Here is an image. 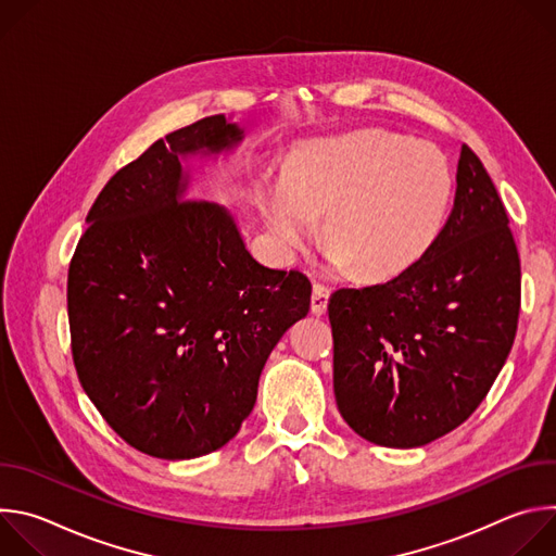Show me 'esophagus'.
I'll use <instances>...</instances> for the list:
<instances>
[{
	"mask_svg": "<svg viewBox=\"0 0 556 556\" xmlns=\"http://www.w3.org/2000/svg\"><path fill=\"white\" fill-rule=\"evenodd\" d=\"M328 299H330V288H328V286H321V283H314V288H312V299H309L312 314L324 316V314L328 312Z\"/></svg>",
	"mask_w": 556,
	"mask_h": 556,
	"instance_id": "esophagus-1",
	"label": "esophagus"
}]
</instances>
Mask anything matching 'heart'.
<instances>
[{
  "label": "heart",
  "instance_id": "1",
  "mask_svg": "<svg viewBox=\"0 0 556 556\" xmlns=\"http://www.w3.org/2000/svg\"><path fill=\"white\" fill-rule=\"evenodd\" d=\"M453 200V172L442 149L382 129L301 147L283 182L266 189L273 240L294 251L316 237L326 215L334 268L369 281L416 266L438 242Z\"/></svg>",
  "mask_w": 556,
  "mask_h": 556
}]
</instances>
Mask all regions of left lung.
<instances>
[{
  "label": "left lung",
  "mask_w": 556,
  "mask_h": 556,
  "mask_svg": "<svg viewBox=\"0 0 556 556\" xmlns=\"http://www.w3.org/2000/svg\"><path fill=\"white\" fill-rule=\"evenodd\" d=\"M455 180L453 211L416 266L328 303L337 407L378 446L416 448L459 427L515 341L521 266L506 208L466 144Z\"/></svg>",
  "instance_id": "obj_1"
}]
</instances>
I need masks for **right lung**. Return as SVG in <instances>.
<instances>
[{
	"mask_svg": "<svg viewBox=\"0 0 556 556\" xmlns=\"http://www.w3.org/2000/svg\"><path fill=\"white\" fill-rule=\"evenodd\" d=\"M242 140L224 114L155 140L105 185L70 264L78 380L151 457L191 459L232 440L273 348L309 309L305 275L262 266L226 206L187 198V157Z\"/></svg>",
	"mask_w": 556,
	"mask_h": 556,
	"instance_id": "right-lung-1",
	"label": "right lung"
}]
</instances>
